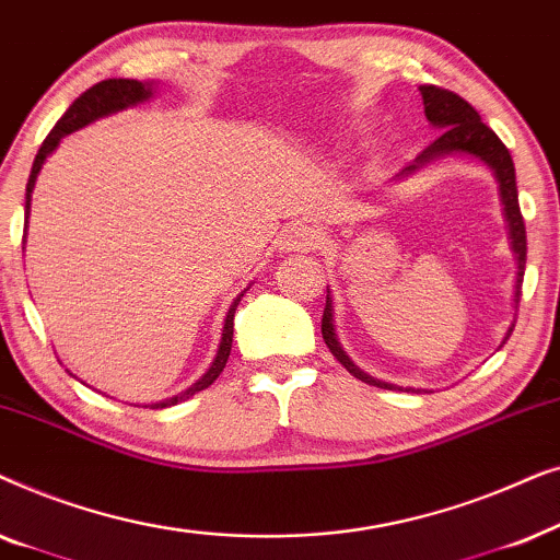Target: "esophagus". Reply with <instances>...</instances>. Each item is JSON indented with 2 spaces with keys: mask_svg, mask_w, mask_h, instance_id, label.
<instances>
[{
  "mask_svg": "<svg viewBox=\"0 0 560 560\" xmlns=\"http://www.w3.org/2000/svg\"><path fill=\"white\" fill-rule=\"evenodd\" d=\"M320 247L318 229L311 224H290L282 229L280 234V249L282 252H313Z\"/></svg>",
  "mask_w": 560,
  "mask_h": 560,
  "instance_id": "1",
  "label": "esophagus"
}]
</instances>
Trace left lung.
Segmentation results:
<instances>
[{"label": "left lung", "mask_w": 560, "mask_h": 560, "mask_svg": "<svg viewBox=\"0 0 560 560\" xmlns=\"http://www.w3.org/2000/svg\"><path fill=\"white\" fill-rule=\"evenodd\" d=\"M420 96H423L425 117L433 127L443 129L439 140H433L428 148L416 158V163L405 167L400 175H408L418 171L420 165H428L431 160H439L443 155H451V152H466V155L479 158L481 163H487L497 175V183H500V196L504 206V219H508L510 226V240H512V252L517 257V285H515V308L520 303V295H523V275H525V257H527V236H525V221L523 213H520L517 203V183H515V163H512L510 150L504 148V142L497 137L492 129H489L485 121H481L479 112L462 98L454 91L439 89V86H420ZM331 290L326 288V308L324 318H320V334H324L326 347L331 349V354L339 359V362L347 366L349 374H354L357 380L366 382V385L382 387V389H402L397 385H389V382L374 380L372 374L359 370V366L347 357V351L341 349L339 339L334 334V308H331ZM510 331L504 336V341L510 339ZM502 341V343H504Z\"/></svg>", "instance_id": "1"}]
</instances>
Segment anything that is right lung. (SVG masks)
<instances>
[{"mask_svg": "<svg viewBox=\"0 0 560 560\" xmlns=\"http://www.w3.org/2000/svg\"><path fill=\"white\" fill-rule=\"evenodd\" d=\"M150 96H152L150 83H142V81H135V79H106V81H98L96 86H91V89L83 91V94L75 98L71 106H68V112L58 119V125L50 129V135L45 137V142L40 144V150H37L33 171H30V178H27V188H25V217H30V201H33V188H35L37 173H40L45 158H48L50 152L58 148V142L63 140L66 135H71V132H75V129L91 125V121L98 119V117H106V114L121 112V109H127V106L148 102ZM25 232H27V221H25ZM22 244H25V240H22ZM22 249H25V247H22ZM242 295L236 298V301L232 303V308H229V313H226L224 334H221V343H219L217 359H213V362H211L209 372H206L203 377L196 382V385H190L186 393L175 395V397H171V400H165V402L150 405V408H167V405H178L180 400H186V397L201 393V389L209 387L211 382L217 380L221 372H224L229 351H232L234 313H236V305H240V301H242Z\"/></svg>", "mask_w": 560, "mask_h": 560, "instance_id": "obj_1", "label": "right lung"}]
</instances>
